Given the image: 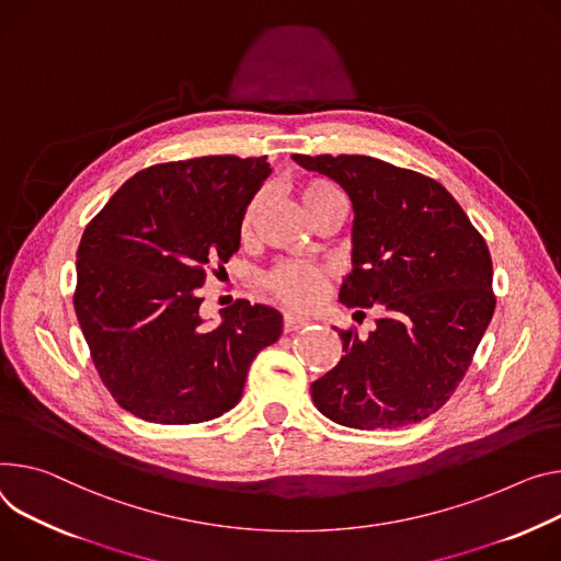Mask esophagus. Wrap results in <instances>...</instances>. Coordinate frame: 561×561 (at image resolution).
<instances>
[{
	"label": "esophagus",
	"instance_id": "34e87169",
	"mask_svg": "<svg viewBox=\"0 0 561 561\" xmlns=\"http://www.w3.org/2000/svg\"><path fill=\"white\" fill-rule=\"evenodd\" d=\"M309 324H311L309 318H301V316H295V313H286V316H284V331H286V333L299 331V329L309 327Z\"/></svg>",
	"mask_w": 561,
	"mask_h": 561
}]
</instances>
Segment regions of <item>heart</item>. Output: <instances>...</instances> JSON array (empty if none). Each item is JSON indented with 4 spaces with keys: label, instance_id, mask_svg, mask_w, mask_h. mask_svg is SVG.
Listing matches in <instances>:
<instances>
[{
    "label": "heart",
    "instance_id": "heart-1",
    "mask_svg": "<svg viewBox=\"0 0 561 561\" xmlns=\"http://www.w3.org/2000/svg\"><path fill=\"white\" fill-rule=\"evenodd\" d=\"M342 196V192L337 190L335 183L327 181V179H313L307 185L301 187V203L304 208L309 213L313 208H318L320 203ZM262 196H254L250 201V206L245 210L243 217V228H250L254 213L260 210ZM266 286L286 304L295 309H309L313 304L320 301L324 286H327V268L316 264V262H304V260H293V262H284L279 264L275 271L268 273L266 277Z\"/></svg>",
    "mask_w": 561,
    "mask_h": 561
}]
</instances>
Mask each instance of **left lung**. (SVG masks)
Segmentation results:
<instances>
[{
	"mask_svg": "<svg viewBox=\"0 0 561 561\" xmlns=\"http://www.w3.org/2000/svg\"><path fill=\"white\" fill-rule=\"evenodd\" d=\"M351 198V266L340 301L380 307L360 337L311 385L318 410L344 427L396 430L438 412L463 380L492 320V260L463 208L434 179L360 154H293ZM363 313V311H358Z\"/></svg>",
	"mask_w": 561,
	"mask_h": 561,
	"instance_id": "1",
	"label": "left lung"
}]
</instances>
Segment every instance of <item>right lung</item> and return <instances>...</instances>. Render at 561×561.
Returning a JSON list of instances; mask_svg holds the SVG:
<instances>
[{
  "label": "right lung",
  "instance_id": "right-lung-1",
  "mask_svg": "<svg viewBox=\"0 0 561 561\" xmlns=\"http://www.w3.org/2000/svg\"><path fill=\"white\" fill-rule=\"evenodd\" d=\"M266 157H201L134 174L87 226L76 316L100 380L129 414L213 421L239 402L257 353L282 335L275 309L237 299L217 327L198 313L210 264L239 250Z\"/></svg>",
  "mask_w": 561,
  "mask_h": 561
}]
</instances>
